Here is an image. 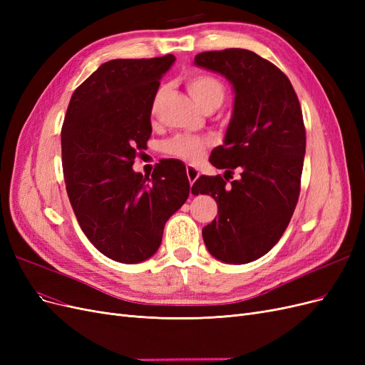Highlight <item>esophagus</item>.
Instances as JSON below:
<instances>
[{"mask_svg":"<svg viewBox=\"0 0 365 365\" xmlns=\"http://www.w3.org/2000/svg\"><path fill=\"white\" fill-rule=\"evenodd\" d=\"M185 172H187V178H189V182L193 185V182L200 178V170H197V168H195V165H187L185 168Z\"/></svg>","mask_w":365,"mask_h":365,"instance_id":"1","label":"esophagus"}]
</instances>
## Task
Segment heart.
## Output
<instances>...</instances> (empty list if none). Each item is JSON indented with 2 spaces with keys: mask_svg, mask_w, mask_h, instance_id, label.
Here are the masks:
<instances>
[{
  "mask_svg": "<svg viewBox=\"0 0 365 365\" xmlns=\"http://www.w3.org/2000/svg\"><path fill=\"white\" fill-rule=\"evenodd\" d=\"M187 90H189L193 101L197 103L201 109L208 106H219L224 101L225 96V88L217 81L216 77L210 74H192L187 77ZM161 90L153 98L152 103V111H155L157 103L160 101ZM207 146V140L193 137V135H176L172 140H169L164 145V150L169 153V155L180 158L184 161H196L202 155V152Z\"/></svg>",
  "mask_w": 365,
  "mask_h": 365,
  "instance_id": "heart-1",
  "label": "heart"
}]
</instances>
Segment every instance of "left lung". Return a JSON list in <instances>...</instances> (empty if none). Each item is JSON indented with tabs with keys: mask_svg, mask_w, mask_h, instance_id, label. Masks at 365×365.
<instances>
[{
	"mask_svg": "<svg viewBox=\"0 0 365 365\" xmlns=\"http://www.w3.org/2000/svg\"><path fill=\"white\" fill-rule=\"evenodd\" d=\"M196 67L219 73L233 86V114L224 145L210 163L224 178L200 176L193 195L207 193L217 217L202 228L204 244L224 263L244 264L264 256L288 227L300 195L306 130L294 88L274 63L244 48L196 54ZM241 169V180L226 176Z\"/></svg>",
	"mask_w": 365,
	"mask_h": 365,
	"instance_id": "8db88e82",
	"label": "left lung"
}]
</instances>
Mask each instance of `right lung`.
Returning a JSON list of instances; mask_svg holds the SVG:
<instances>
[{"label":"right lung","instance_id":"obj_1","mask_svg":"<svg viewBox=\"0 0 365 365\" xmlns=\"http://www.w3.org/2000/svg\"><path fill=\"white\" fill-rule=\"evenodd\" d=\"M173 54L102 63L73 93L62 126V168L71 207L103 256L140 263L161 245L168 219L190 193L185 165L161 160L152 176L134 172L150 138V113Z\"/></svg>","mask_w":365,"mask_h":365}]
</instances>
